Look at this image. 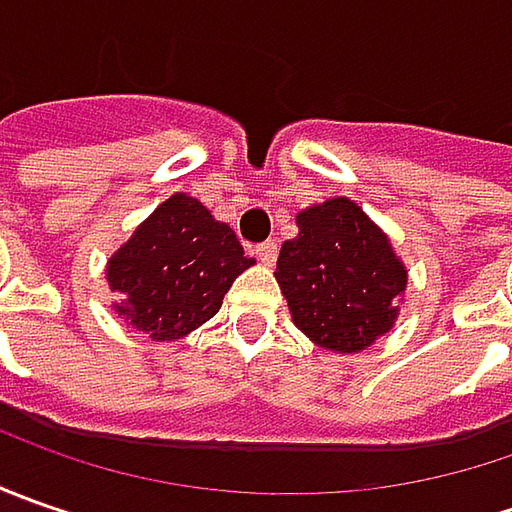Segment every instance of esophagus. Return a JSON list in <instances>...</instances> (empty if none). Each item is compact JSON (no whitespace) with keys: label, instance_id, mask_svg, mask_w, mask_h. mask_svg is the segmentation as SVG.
Instances as JSON below:
<instances>
[{"label":"esophagus","instance_id":"obj_1","mask_svg":"<svg viewBox=\"0 0 512 512\" xmlns=\"http://www.w3.org/2000/svg\"><path fill=\"white\" fill-rule=\"evenodd\" d=\"M256 256H259L265 265H273L276 256H279V245H276V242H262V245H256Z\"/></svg>","mask_w":512,"mask_h":512}]
</instances>
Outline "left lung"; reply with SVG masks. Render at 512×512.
Instances as JSON below:
<instances>
[{"label": "left lung", "mask_w": 512, "mask_h": 512, "mask_svg": "<svg viewBox=\"0 0 512 512\" xmlns=\"http://www.w3.org/2000/svg\"><path fill=\"white\" fill-rule=\"evenodd\" d=\"M296 225L276 262L293 325L325 350L370 347L393 327L407 287L390 239L344 196L302 210Z\"/></svg>", "instance_id": "1"}]
</instances>
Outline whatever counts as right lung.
<instances>
[{
	"instance_id": "add662e5",
	"label": "right lung",
	"mask_w": 512,
	"mask_h": 512,
	"mask_svg": "<svg viewBox=\"0 0 512 512\" xmlns=\"http://www.w3.org/2000/svg\"><path fill=\"white\" fill-rule=\"evenodd\" d=\"M250 265L225 222L199 199L173 193L110 256L108 285L119 296V319L170 342L213 319L233 279Z\"/></svg>"
}]
</instances>
